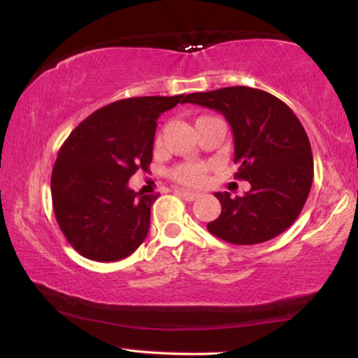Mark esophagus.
<instances>
[{
	"instance_id": "1",
	"label": "esophagus",
	"mask_w": 358,
	"mask_h": 358,
	"mask_svg": "<svg viewBox=\"0 0 358 358\" xmlns=\"http://www.w3.org/2000/svg\"><path fill=\"white\" fill-rule=\"evenodd\" d=\"M176 194L180 195V197L185 199V200H189V202H192V200L199 199V194H197V192H194V190H185V189H179V190H176Z\"/></svg>"
}]
</instances>
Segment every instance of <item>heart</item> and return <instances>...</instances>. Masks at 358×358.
Returning a JSON list of instances; mask_svg holds the SVG:
<instances>
[{"label": "heart", "mask_w": 358, "mask_h": 358, "mask_svg": "<svg viewBox=\"0 0 358 358\" xmlns=\"http://www.w3.org/2000/svg\"><path fill=\"white\" fill-rule=\"evenodd\" d=\"M171 176H173V178L180 184L199 185L205 180V176H207V166L195 164V163L180 164L178 168L173 169Z\"/></svg>", "instance_id": "heart-1"}]
</instances>
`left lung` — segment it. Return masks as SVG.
Returning a JSON list of instances; mask_svg holds the SVG:
<instances>
[{
  "mask_svg": "<svg viewBox=\"0 0 358 358\" xmlns=\"http://www.w3.org/2000/svg\"><path fill=\"white\" fill-rule=\"evenodd\" d=\"M184 102L218 110L233 130L243 197L217 192L222 213L208 231L231 244H259L282 234L300 215L313 182V155L301 122L285 102L248 86L192 92Z\"/></svg>",
  "mask_w": 358,
  "mask_h": 358,
  "instance_id": "1",
  "label": "left lung"
}]
</instances>
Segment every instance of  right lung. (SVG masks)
Returning <instances> with one entry per match:
<instances>
[{"label": "right lung", "instance_id": "1", "mask_svg": "<svg viewBox=\"0 0 358 358\" xmlns=\"http://www.w3.org/2000/svg\"><path fill=\"white\" fill-rule=\"evenodd\" d=\"M185 96L115 101L81 122L58 151L52 202L68 243L91 261L115 262L135 252L150 229L156 195L129 187L153 159L156 120Z\"/></svg>", "mask_w": 358, "mask_h": 358}]
</instances>
